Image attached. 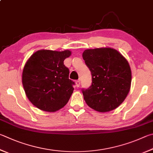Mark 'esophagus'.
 I'll return each mask as SVG.
<instances>
[{"mask_svg": "<svg viewBox=\"0 0 153 153\" xmlns=\"http://www.w3.org/2000/svg\"><path fill=\"white\" fill-rule=\"evenodd\" d=\"M76 85L77 87H79V86L80 85V81L79 80H77V81L76 82Z\"/></svg>", "mask_w": 153, "mask_h": 153, "instance_id": "1", "label": "esophagus"}]
</instances>
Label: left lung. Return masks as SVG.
<instances>
[{"label":"left lung","mask_w":153,"mask_h":153,"mask_svg":"<svg viewBox=\"0 0 153 153\" xmlns=\"http://www.w3.org/2000/svg\"><path fill=\"white\" fill-rule=\"evenodd\" d=\"M83 59L91 73V85L82 90L89 107L100 112H107L120 105L128 94L132 81L128 62L113 48L85 49Z\"/></svg>","instance_id":"8db88e82"}]
</instances>
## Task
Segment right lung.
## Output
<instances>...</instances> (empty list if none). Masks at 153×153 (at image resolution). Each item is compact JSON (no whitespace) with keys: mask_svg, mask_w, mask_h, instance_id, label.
<instances>
[{"mask_svg":"<svg viewBox=\"0 0 153 153\" xmlns=\"http://www.w3.org/2000/svg\"><path fill=\"white\" fill-rule=\"evenodd\" d=\"M71 51L41 49L35 52L24 66L22 74L25 92L39 109L54 112L64 107L74 91V82L63 61Z\"/></svg>","mask_w":153,"mask_h":153,"instance_id":"right-lung-1","label":"right lung"}]
</instances>
